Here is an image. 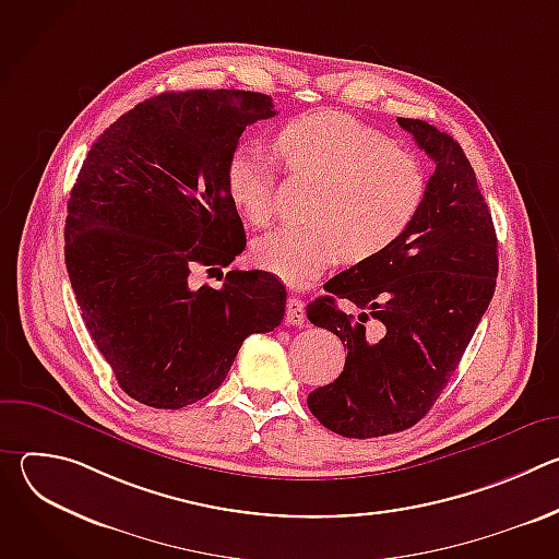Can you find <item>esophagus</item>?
Returning <instances> with one entry per match:
<instances>
[{
  "label": "esophagus",
  "instance_id": "1",
  "mask_svg": "<svg viewBox=\"0 0 559 559\" xmlns=\"http://www.w3.org/2000/svg\"><path fill=\"white\" fill-rule=\"evenodd\" d=\"M285 318H287L289 325H302L305 323V305H302L300 298H296V296L287 298Z\"/></svg>",
  "mask_w": 559,
  "mask_h": 559
}]
</instances>
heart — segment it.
Returning <instances> with one entry per match:
<instances>
[{"label": "heart", "mask_w": 559, "mask_h": 559, "mask_svg": "<svg viewBox=\"0 0 559 559\" xmlns=\"http://www.w3.org/2000/svg\"><path fill=\"white\" fill-rule=\"evenodd\" d=\"M283 170L316 181L305 225L281 227L254 243V259L292 285H305L341 254L367 261L384 252L414 221L425 179L405 150L345 112H311L274 136ZM225 188L254 227L274 216V173L252 150H236L225 166Z\"/></svg>", "instance_id": "b5f03b06"}]
</instances>
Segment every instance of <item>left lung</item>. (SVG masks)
Returning a JSON list of instances; mask_svg holds the SVG:
<instances>
[{"mask_svg": "<svg viewBox=\"0 0 559 559\" xmlns=\"http://www.w3.org/2000/svg\"><path fill=\"white\" fill-rule=\"evenodd\" d=\"M397 123L436 164L423 203L384 252L330 278L328 294L307 305L309 323L347 349L341 376L313 389L307 407L345 438H378L423 420L496 292V227L464 150L427 121ZM338 297L361 313L345 314Z\"/></svg>", "mask_w": 559, "mask_h": 559, "instance_id": "left-lung-1", "label": "left lung"}]
</instances>
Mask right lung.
<instances>
[{
    "label": "right lung",
    "mask_w": 559,
    "mask_h": 559,
    "mask_svg": "<svg viewBox=\"0 0 559 559\" xmlns=\"http://www.w3.org/2000/svg\"><path fill=\"white\" fill-rule=\"evenodd\" d=\"M250 91L164 93L93 143L68 201L66 270L84 323L119 386L154 409H181L221 386L250 334L285 316L263 270L223 287L190 281L246 250L225 166L243 130L274 117Z\"/></svg>",
    "instance_id": "right-lung-1"
}]
</instances>
